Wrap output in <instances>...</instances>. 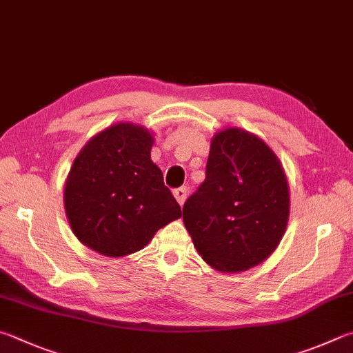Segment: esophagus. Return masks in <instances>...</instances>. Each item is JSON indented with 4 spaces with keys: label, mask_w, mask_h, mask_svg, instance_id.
Here are the masks:
<instances>
[{
    "label": "esophagus",
    "mask_w": 353,
    "mask_h": 353,
    "mask_svg": "<svg viewBox=\"0 0 353 353\" xmlns=\"http://www.w3.org/2000/svg\"><path fill=\"white\" fill-rule=\"evenodd\" d=\"M174 197H176V201L179 202V205H182L185 203V199H187V188L185 187H181V188H176L174 190Z\"/></svg>",
    "instance_id": "34e87169"
}]
</instances>
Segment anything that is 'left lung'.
<instances>
[{
  "mask_svg": "<svg viewBox=\"0 0 353 353\" xmlns=\"http://www.w3.org/2000/svg\"><path fill=\"white\" fill-rule=\"evenodd\" d=\"M205 174L183 205L197 253L223 273L261 264L283 239L290 213L279 159L254 134L227 128L211 140Z\"/></svg>",
  "mask_w": 353,
  "mask_h": 353,
  "instance_id": "8db88e82",
  "label": "left lung"
}]
</instances>
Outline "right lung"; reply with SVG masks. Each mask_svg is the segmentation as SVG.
<instances>
[{"mask_svg": "<svg viewBox=\"0 0 353 353\" xmlns=\"http://www.w3.org/2000/svg\"><path fill=\"white\" fill-rule=\"evenodd\" d=\"M151 132L115 123L83 146L65 185L70 230L81 243L110 258L142 250L157 230L182 216L151 160Z\"/></svg>", "mask_w": 353, "mask_h": 353, "instance_id": "1", "label": "right lung"}]
</instances>
